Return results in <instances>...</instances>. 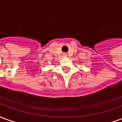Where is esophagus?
I'll return each mask as SVG.
<instances>
[{
    "instance_id": "esophagus-1",
    "label": "esophagus",
    "mask_w": 122,
    "mask_h": 122,
    "mask_svg": "<svg viewBox=\"0 0 122 122\" xmlns=\"http://www.w3.org/2000/svg\"><path fill=\"white\" fill-rule=\"evenodd\" d=\"M64 56H67V55H66V54H65V55H64Z\"/></svg>"
}]
</instances>
